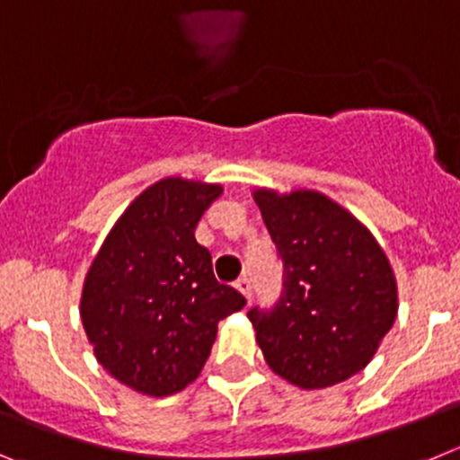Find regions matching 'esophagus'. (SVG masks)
Returning <instances> with one entry per match:
<instances>
[{
    "label": "esophagus",
    "instance_id": "1",
    "mask_svg": "<svg viewBox=\"0 0 460 460\" xmlns=\"http://www.w3.org/2000/svg\"><path fill=\"white\" fill-rule=\"evenodd\" d=\"M235 288H238V291L243 293V296H245L247 300H250V297H252V281H250V277H247V275L238 277V281H235Z\"/></svg>",
    "mask_w": 460,
    "mask_h": 460
}]
</instances>
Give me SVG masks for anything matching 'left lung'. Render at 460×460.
<instances>
[{
    "mask_svg": "<svg viewBox=\"0 0 460 460\" xmlns=\"http://www.w3.org/2000/svg\"><path fill=\"white\" fill-rule=\"evenodd\" d=\"M254 201L284 263L270 312L252 309L268 367L300 390H323L362 371L399 312L396 277L383 247L350 210L316 190Z\"/></svg>",
    "mask_w": 460,
    "mask_h": 460,
    "instance_id": "8db88e82",
    "label": "left lung"
}]
</instances>
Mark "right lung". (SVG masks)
<instances>
[{
    "label": "right lung",
    "instance_id": "add662e5",
    "mask_svg": "<svg viewBox=\"0 0 460 460\" xmlns=\"http://www.w3.org/2000/svg\"><path fill=\"white\" fill-rule=\"evenodd\" d=\"M220 183L167 176L111 226L86 272L80 316L102 369L146 396L185 390L204 369L217 323L245 297L213 275L194 229Z\"/></svg>",
    "mask_w": 460,
    "mask_h": 460
}]
</instances>
